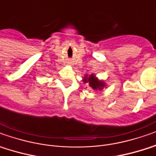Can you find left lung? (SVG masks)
<instances>
[{"label":"left lung","instance_id":"left-lung-1","mask_svg":"<svg viewBox=\"0 0 156 156\" xmlns=\"http://www.w3.org/2000/svg\"><path fill=\"white\" fill-rule=\"evenodd\" d=\"M82 80L84 83H87L94 91H102L105 87H106V83L105 81L99 80L94 74H92L90 76L85 75Z\"/></svg>","mask_w":156,"mask_h":156}]
</instances>
